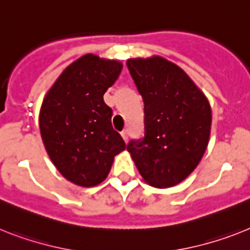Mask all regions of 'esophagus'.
<instances>
[{"mask_svg": "<svg viewBox=\"0 0 250 250\" xmlns=\"http://www.w3.org/2000/svg\"><path fill=\"white\" fill-rule=\"evenodd\" d=\"M122 137H123V140H125V142L128 141V136H129V131L128 129H125V131H122Z\"/></svg>", "mask_w": 250, "mask_h": 250, "instance_id": "34e87169", "label": "esophagus"}]
</instances>
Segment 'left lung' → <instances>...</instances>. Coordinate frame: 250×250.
<instances>
[{
  "instance_id": "obj_1",
  "label": "left lung",
  "mask_w": 250,
  "mask_h": 250,
  "mask_svg": "<svg viewBox=\"0 0 250 250\" xmlns=\"http://www.w3.org/2000/svg\"><path fill=\"white\" fill-rule=\"evenodd\" d=\"M144 100L145 136L131 140V154L145 182L177 186L202 159L211 131V106L180 67L163 57L127 61Z\"/></svg>"
}]
</instances>
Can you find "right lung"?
<instances>
[{
  "instance_id": "obj_1",
  "label": "right lung",
  "mask_w": 250,
  "mask_h": 250,
  "mask_svg": "<svg viewBox=\"0 0 250 250\" xmlns=\"http://www.w3.org/2000/svg\"><path fill=\"white\" fill-rule=\"evenodd\" d=\"M122 63L85 54L61 73L43 100L39 128L50 160L67 180L94 187L108 177L125 148L113 129V110L103 95L121 75Z\"/></svg>"
}]
</instances>
